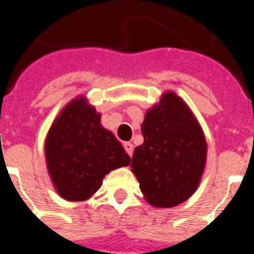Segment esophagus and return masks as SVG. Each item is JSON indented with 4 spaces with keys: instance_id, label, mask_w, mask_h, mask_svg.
<instances>
[{
    "instance_id": "obj_1",
    "label": "esophagus",
    "mask_w": 254,
    "mask_h": 254,
    "mask_svg": "<svg viewBox=\"0 0 254 254\" xmlns=\"http://www.w3.org/2000/svg\"><path fill=\"white\" fill-rule=\"evenodd\" d=\"M124 149H125V151H127V154L133 155V149H134V146H133V143L130 142H124Z\"/></svg>"
}]
</instances>
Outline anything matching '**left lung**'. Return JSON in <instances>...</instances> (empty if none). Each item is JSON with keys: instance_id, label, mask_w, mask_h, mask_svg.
Listing matches in <instances>:
<instances>
[{"instance_id": "obj_1", "label": "left lung", "mask_w": 254, "mask_h": 254, "mask_svg": "<svg viewBox=\"0 0 254 254\" xmlns=\"http://www.w3.org/2000/svg\"><path fill=\"white\" fill-rule=\"evenodd\" d=\"M143 143L134 149L131 171L145 200L171 208L192 196L207 162L204 131L192 111L173 91L145 113Z\"/></svg>"}]
</instances>
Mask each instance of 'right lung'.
<instances>
[{
	"label": "right lung",
	"mask_w": 254,
	"mask_h": 254,
	"mask_svg": "<svg viewBox=\"0 0 254 254\" xmlns=\"http://www.w3.org/2000/svg\"><path fill=\"white\" fill-rule=\"evenodd\" d=\"M46 166L59 196L68 201L88 200L112 170L129 166L130 157L101 115L79 95L54 120L45 139Z\"/></svg>",
	"instance_id": "right-lung-1"
}]
</instances>
